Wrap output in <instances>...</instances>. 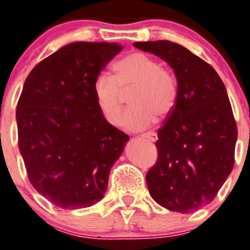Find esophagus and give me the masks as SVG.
Returning <instances> with one entry per match:
<instances>
[{"instance_id": "esophagus-1", "label": "esophagus", "mask_w": 250, "mask_h": 250, "mask_svg": "<svg viewBox=\"0 0 250 250\" xmlns=\"http://www.w3.org/2000/svg\"><path fill=\"white\" fill-rule=\"evenodd\" d=\"M142 137H145V139H147L148 141L151 142H156L157 141V134L156 132H145V134H142Z\"/></svg>"}]
</instances>
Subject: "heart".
I'll list each match as a JSON object with an SVG mask.
<instances>
[{
    "label": "heart",
    "instance_id": "heart-1",
    "mask_svg": "<svg viewBox=\"0 0 250 250\" xmlns=\"http://www.w3.org/2000/svg\"><path fill=\"white\" fill-rule=\"evenodd\" d=\"M130 104L123 118V126L130 131L147 129L156 116L165 119L174 110L178 101V81L174 73L142 52H131L114 65V75L102 73L93 83L96 104L110 125L120 123L124 94Z\"/></svg>",
    "mask_w": 250,
    "mask_h": 250
}]
</instances>
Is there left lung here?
I'll return each mask as SVG.
<instances>
[{"mask_svg":"<svg viewBox=\"0 0 250 250\" xmlns=\"http://www.w3.org/2000/svg\"><path fill=\"white\" fill-rule=\"evenodd\" d=\"M168 62L178 81L174 110L158 129V158L147 172L152 199L188 213L208 205L234 166L237 124L222 80L206 61L168 42H134Z\"/></svg>","mask_w":250,"mask_h":250,"instance_id":"1","label":"left lung"}]
</instances>
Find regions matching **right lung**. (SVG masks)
Returning <instances> with one entry per match:
<instances>
[{"mask_svg":"<svg viewBox=\"0 0 250 250\" xmlns=\"http://www.w3.org/2000/svg\"><path fill=\"white\" fill-rule=\"evenodd\" d=\"M121 50L116 42H72L40 61L23 85L16 118L28 179L61 208L98 203L129 141L102 116L93 94L96 78Z\"/></svg>","mask_w":250,"mask_h":250,"instance_id":"obj_1","label":"right lung"}]
</instances>
